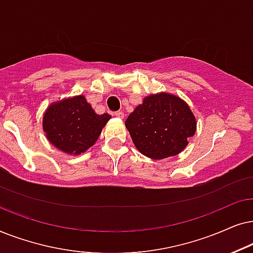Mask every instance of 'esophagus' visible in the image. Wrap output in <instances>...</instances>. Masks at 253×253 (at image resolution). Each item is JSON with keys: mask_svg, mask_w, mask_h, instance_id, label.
Segmentation results:
<instances>
[{"mask_svg": "<svg viewBox=\"0 0 253 253\" xmlns=\"http://www.w3.org/2000/svg\"><path fill=\"white\" fill-rule=\"evenodd\" d=\"M114 116H116L117 118H120V119H124L125 114H124V112H121V111H118V112L114 113Z\"/></svg>", "mask_w": 253, "mask_h": 253, "instance_id": "esophagus-1", "label": "esophagus"}]
</instances>
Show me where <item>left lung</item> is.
<instances>
[{"instance_id": "8db88e82", "label": "left lung", "mask_w": 253, "mask_h": 253, "mask_svg": "<svg viewBox=\"0 0 253 253\" xmlns=\"http://www.w3.org/2000/svg\"><path fill=\"white\" fill-rule=\"evenodd\" d=\"M125 125L136 149L151 160L180 154L197 130V119L188 104L169 92L144 97Z\"/></svg>"}]
</instances>
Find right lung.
<instances>
[{
  "label": "right lung",
  "instance_id": "right-lung-1",
  "mask_svg": "<svg viewBox=\"0 0 253 253\" xmlns=\"http://www.w3.org/2000/svg\"><path fill=\"white\" fill-rule=\"evenodd\" d=\"M111 116L97 114L83 95L63 98L47 107L42 129L49 143L68 155L85 153L98 140Z\"/></svg>",
  "mask_w": 253,
  "mask_h": 253
}]
</instances>
